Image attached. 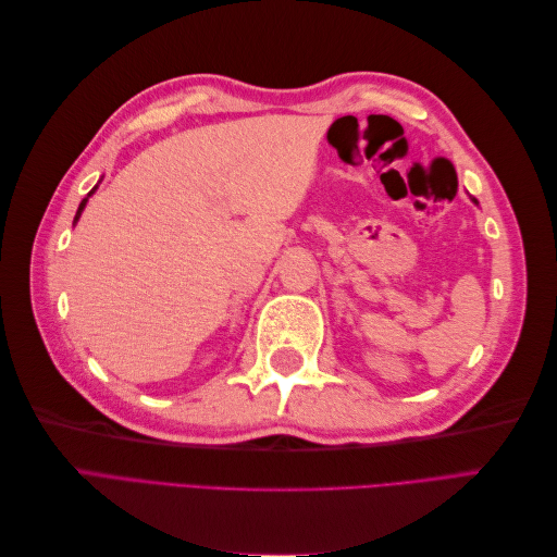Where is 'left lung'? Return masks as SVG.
<instances>
[{"label": "left lung", "mask_w": 557, "mask_h": 557, "mask_svg": "<svg viewBox=\"0 0 557 557\" xmlns=\"http://www.w3.org/2000/svg\"><path fill=\"white\" fill-rule=\"evenodd\" d=\"M474 201H476V199H474Z\"/></svg>", "instance_id": "left-lung-1"}]
</instances>
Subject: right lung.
<instances>
[{
    "mask_svg": "<svg viewBox=\"0 0 557 557\" xmlns=\"http://www.w3.org/2000/svg\"><path fill=\"white\" fill-rule=\"evenodd\" d=\"M90 195H92V193H90ZM86 201H88V197H86V199H83V201H81V207H78V211H76V218H74V223H76V221H78V215H81V211H83V207H86Z\"/></svg>",
    "mask_w": 557,
    "mask_h": 557,
    "instance_id": "add662e5",
    "label": "right lung"
}]
</instances>
